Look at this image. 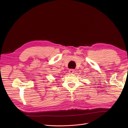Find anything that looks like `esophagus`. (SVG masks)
I'll use <instances>...</instances> for the list:
<instances>
[{"mask_svg":"<svg viewBox=\"0 0 128 128\" xmlns=\"http://www.w3.org/2000/svg\"><path fill=\"white\" fill-rule=\"evenodd\" d=\"M74 72H75V70L73 69L70 70H69V72H70V74H73Z\"/></svg>","mask_w":128,"mask_h":128,"instance_id":"34e87169","label":"esophagus"}]
</instances>
